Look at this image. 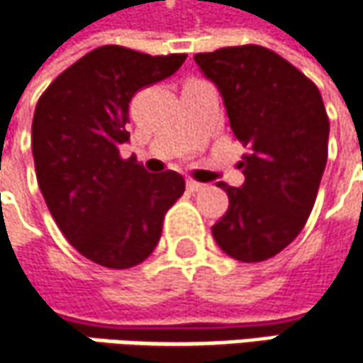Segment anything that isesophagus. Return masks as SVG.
Wrapping results in <instances>:
<instances>
[{
  "mask_svg": "<svg viewBox=\"0 0 363 363\" xmlns=\"http://www.w3.org/2000/svg\"><path fill=\"white\" fill-rule=\"evenodd\" d=\"M203 186H205V184H201V182L197 181H186V189H189L191 193H197V191H201Z\"/></svg>",
  "mask_w": 363,
  "mask_h": 363,
  "instance_id": "esophagus-1",
  "label": "esophagus"
}]
</instances>
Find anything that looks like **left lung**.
Instances as JSON below:
<instances>
[{"mask_svg":"<svg viewBox=\"0 0 363 363\" xmlns=\"http://www.w3.org/2000/svg\"><path fill=\"white\" fill-rule=\"evenodd\" d=\"M195 62L250 148L240 162L244 184L219 182L229 207L213 238L235 260H268L301 233L317 199L329 142L321 93L289 60L254 44L195 55Z\"/></svg>","mask_w":363,"mask_h":363,"instance_id":"obj_1","label":"left lung"}]
</instances>
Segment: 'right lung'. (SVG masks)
I'll use <instances>...</instances> for the list:
<instances>
[{"mask_svg":"<svg viewBox=\"0 0 363 363\" xmlns=\"http://www.w3.org/2000/svg\"><path fill=\"white\" fill-rule=\"evenodd\" d=\"M184 58L101 46L58 74L36 105L32 154L42 197L69 244L105 268L146 260L164 213L184 193L179 172L154 174L135 156H119L132 97L174 74Z\"/></svg>","mask_w":363,"mask_h":363,"instance_id":"1","label":"right lung"}]
</instances>
